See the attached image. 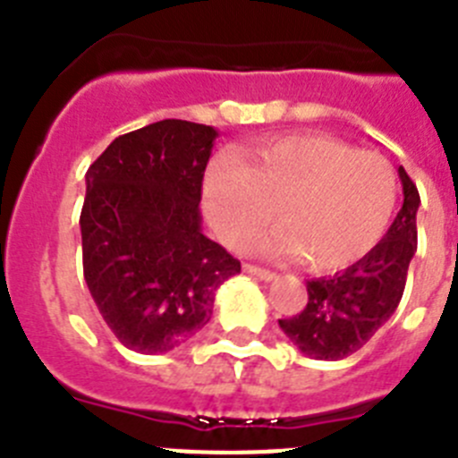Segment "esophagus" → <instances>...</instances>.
Segmentation results:
<instances>
[{"label": "esophagus", "mask_w": 458, "mask_h": 458, "mask_svg": "<svg viewBox=\"0 0 458 458\" xmlns=\"http://www.w3.org/2000/svg\"><path fill=\"white\" fill-rule=\"evenodd\" d=\"M242 270H245L248 275H252V277L264 279V282H273V279L277 277V273H273V270L259 268V266H254V264H242Z\"/></svg>", "instance_id": "34e87169"}]
</instances>
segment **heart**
I'll list each match as a JSON object with an SVG mask.
<instances>
[{"label": "heart", "mask_w": 458, "mask_h": 458, "mask_svg": "<svg viewBox=\"0 0 458 458\" xmlns=\"http://www.w3.org/2000/svg\"><path fill=\"white\" fill-rule=\"evenodd\" d=\"M204 204L217 236L241 248L279 217L286 232L264 248L302 254L310 268H346L387 232L396 176L386 157L326 135L266 141L242 163L217 160L204 179Z\"/></svg>", "instance_id": "obj_1"}]
</instances>
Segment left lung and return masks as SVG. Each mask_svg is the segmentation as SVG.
<instances>
[{
  "mask_svg": "<svg viewBox=\"0 0 458 458\" xmlns=\"http://www.w3.org/2000/svg\"><path fill=\"white\" fill-rule=\"evenodd\" d=\"M399 179L403 206L386 238L342 273L310 279L305 310L279 318V327L307 358L342 360L360 351L402 301L408 266L418 252L420 192L403 167Z\"/></svg>",
  "mask_w": 458,
  "mask_h": 458,
  "instance_id": "left-lung-1",
  "label": "left lung"
}]
</instances>
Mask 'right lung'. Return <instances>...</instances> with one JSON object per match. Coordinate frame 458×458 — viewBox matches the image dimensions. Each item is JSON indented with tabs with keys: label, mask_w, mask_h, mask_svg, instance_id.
I'll use <instances>...</instances> for the list:
<instances>
[{
	"label": "right lung",
	"mask_w": 458,
	"mask_h": 458,
	"mask_svg": "<svg viewBox=\"0 0 458 458\" xmlns=\"http://www.w3.org/2000/svg\"><path fill=\"white\" fill-rule=\"evenodd\" d=\"M217 131L165 119L116 137L87 172L80 229L91 298L125 349L167 353L210 321L241 261L201 232Z\"/></svg>",
	"instance_id": "add662e5"
}]
</instances>
